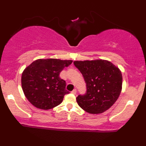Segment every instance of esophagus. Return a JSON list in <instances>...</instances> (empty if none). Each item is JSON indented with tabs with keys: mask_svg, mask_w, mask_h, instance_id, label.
Here are the masks:
<instances>
[{
	"mask_svg": "<svg viewBox=\"0 0 146 146\" xmlns=\"http://www.w3.org/2000/svg\"><path fill=\"white\" fill-rule=\"evenodd\" d=\"M76 92H77L76 89H74L71 92V93H72V94H76Z\"/></svg>",
	"mask_w": 146,
	"mask_h": 146,
	"instance_id": "esophagus-1",
	"label": "esophagus"
}]
</instances>
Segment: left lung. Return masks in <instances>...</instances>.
<instances>
[{"label": "left lung", "mask_w": 146, "mask_h": 146, "mask_svg": "<svg viewBox=\"0 0 146 146\" xmlns=\"http://www.w3.org/2000/svg\"><path fill=\"white\" fill-rule=\"evenodd\" d=\"M86 84L85 94L79 95V106L88 113L97 114L108 110L121 91L122 76L118 68L105 60L74 61Z\"/></svg>", "instance_id": "8db88e82"}]
</instances>
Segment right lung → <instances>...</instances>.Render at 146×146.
Returning a JSON list of instances; mask_svg holds the SVG:
<instances>
[{
    "mask_svg": "<svg viewBox=\"0 0 146 146\" xmlns=\"http://www.w3.org/2000/svg\"><path fill=\"white\" fill-rule=\"evenodd\" d=\"M72 60L38 59L27 66L22 74L21 83L25 96L34 106L49 110L60 104L65 94L66 82L60 78V72Z\"/></svg>",
    "mask_w": 146,
    "mask_h": 146,
    "instance_id": "right-lung-1",
    "label": "right lung"
}]
</instances>
